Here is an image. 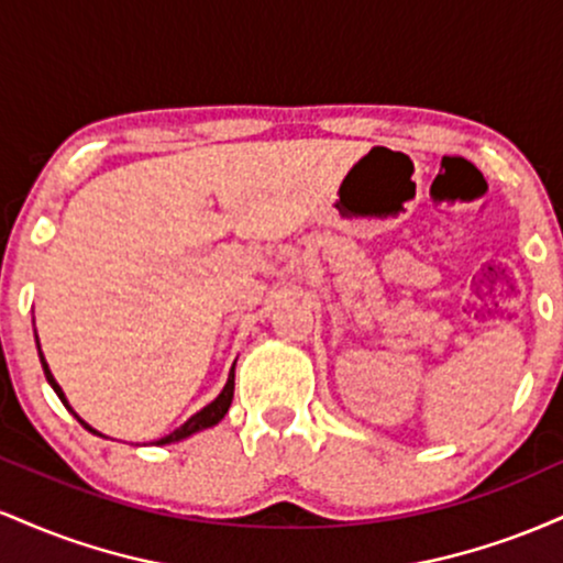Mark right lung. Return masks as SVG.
<instances>
[{
    "instance_id": "add662e5",
    "label": "right lung",
    "mask_w": 563,
    "mask_h": 563,
    "mask_svg": "<svg viewBox=\"0 0 563 563\" xmlns=\"http://www.w3.org/2000/svg\"><path fill=\"white\" fill-rule=\"evenodd\" d=\"M36 346H38V335H36ZM38 360H42L44 376H47L49 386H53L57 397L63 399V405H66L68 410H70V405H68L66 394H63L60 386H57V380H55V376H53V371H49L47 360H44L42 349H38ZM232 391H235V365H232V371H230V376H228V384H224V389L219 391V397L214 399V402H209V405L203 407V410H198L196 416H192V418H187V421H185L183 426H179V429H174L172 434H166V437L156 439V444H172V442H179V439H187V437L198 434V431H203V429H211V426H217L219 421H222L224 416H228V410H230V402H232ZM70 412H74V410H70ZM74 416H76V412H74ZM76 421H79V423H81L84 429H87V431H92V434L102 437L100 431H95V429H92V426H89V423H84L79 416H76Z\"/></svg>"
}]
</instances>
